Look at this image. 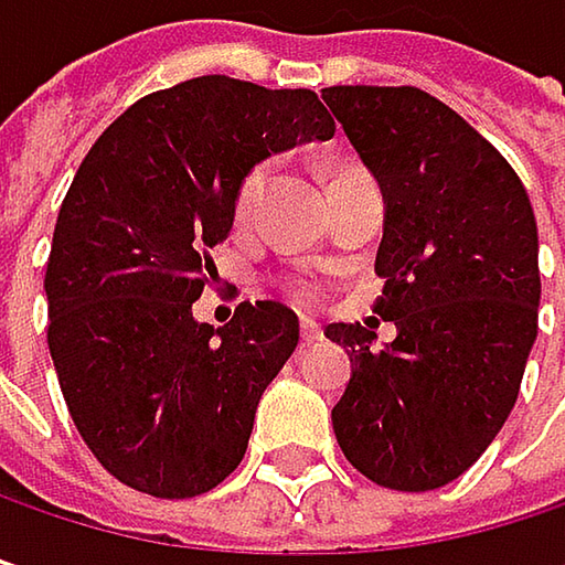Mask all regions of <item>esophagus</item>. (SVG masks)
Returning a JSON list of instances; mask_svg holds the SVG:
<instances>
[{
  "label": "esophagus",
  "instance_id": "1",
  "mask_svg": "<svg viewBox=\"0 0 565 565\" xmlns=\"http://www.w3.org/2000/svg\"><path fill=\"white\" fill-rule=\"evenodd\" d=\"M320 340H323V333H320L317 323H300V347H313Z\"/></svg>",
  "mask_w": 565,
  "mask_h": 565
}]
</instances>
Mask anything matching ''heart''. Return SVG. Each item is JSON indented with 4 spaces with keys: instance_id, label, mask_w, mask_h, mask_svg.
Masks as SVG:
<instances>
[{
    "instance_id": "obj_1",
    "label": "heart",
    "mask_w": 565,
    "mask_h": 565,
    "mask_svg": "<svg viewBox=\"0 0 565 565\" xmlns=\"http://www.w3.org/2000/svg\"><path fill=\"white\" fill-rule=\"evenodd\" d=\"M265 179H268V163H255L252 170L242 175L238 192H235V212H238V215H248V212H252L258 192L265 189ZM287 294H290V300H294L297 307H317V303L323 300L327 290H323V284L317 281V278H294L290 287H287Z\"/></svg>"
}]
</instances>
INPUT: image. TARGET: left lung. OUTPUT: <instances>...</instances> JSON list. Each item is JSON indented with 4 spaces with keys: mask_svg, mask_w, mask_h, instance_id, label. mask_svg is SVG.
<instances>
[{
    "mask_svg": "<svg viewBox=\"0 0 565 565\" xmlns=\"http://www.w3.org/2000/svg\"><path fill=\"white\" fill-rule=\"evenodd\" d=\"M386 199L373 313L395 340L330 323L353 376L333 405L347 461L390 491L461 478L504 428L536 340L540 265L530 195L508 160L418 87L320 90Z\"/></svg>",
    "mask_w": 565,
    "mask_h": 565,
    "instance_id": "1",
    "label": "left lung"
}]
</instances>
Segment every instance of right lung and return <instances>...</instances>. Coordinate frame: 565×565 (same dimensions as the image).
<instances>
[{
    "label": "right lung",
    "instance_id": "obj_1",
    "mask_svg": "<svg viewBox=\"0 0 565 565\" xmlns=\"http://www.w3.org/2000/svg\"><path fill=\"white\" fill-rule=\"evenodd\" d=\"M333 130L313 90L205 74L140 97L87 150L45 271L49 350L84 445L120 484L182 501L245 458L297 317L245 300L215 330L192 303L215 278L209 252L232 232L242 175Z\"/></svg>",
    "mask_w": 565,
    "mask_h": 565
}]
</instances>
